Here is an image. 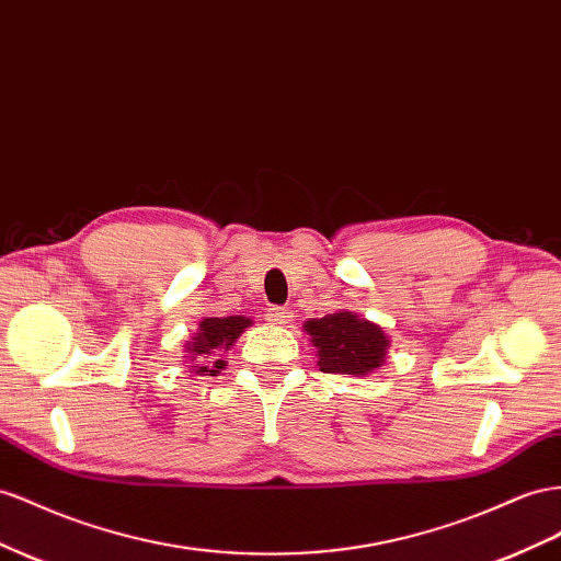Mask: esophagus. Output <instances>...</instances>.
I'll return each mask as SVG.
<instances>
[{"instance_id": "obj_1", "label": "esophagus", "mask_w": 561, "mask_h": 561, "mask_svg": "<svg viewBox=\"0 0 561 561\" xmlns=\"http://www.w3.org/2000/svg\"><path fill=\"white\" fill-rule=\"evenodd\" d=\"M290 309H283V307H274V309H268L266 311V321H271L274 325H283V323H287L290 321Z\"/></svg>"}]
</instances>
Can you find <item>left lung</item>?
Segmentation results:
<instances>
[{
	"label": "left lung",
	"mask_w": 561,
	"mask_h": 561,
	"mask_svg": "<svg viewBox=\"0 0 561 561\" xmlns=\"http://www.w3.org/2000/svg\"><path fill=\"white\" fill-rule=\"evenodd\" d=\"M305 330L323 373L368 375L387 358L389 337L385 330L354 311L342 309L323 318H309Z\"/></svg>",
	"instance_id": "8db88e82"
}]
</instances>
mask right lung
I'll return each instance as SVG.
<instances>
[{
	"mask_svg": "<svg viewBox=\"0 0 561 561\" xmlns=\"http://www.w3.org/2000/svg\"><path fill=\"white\" fill-rule=\"evenodd\" d=\"M252 321L248 316H226V318H203L195 337L186 344L188 358L193 360V370L198 375H215L221 370L224 360H207L209 356H217V352H229L233 342L243 335L245 328H250Z\"/></svg>",
	"mask_w": 561,
	"mask_h": 561,
	"instance_id": "obj_1",
	"label": "right lung"
}]
</instances>
